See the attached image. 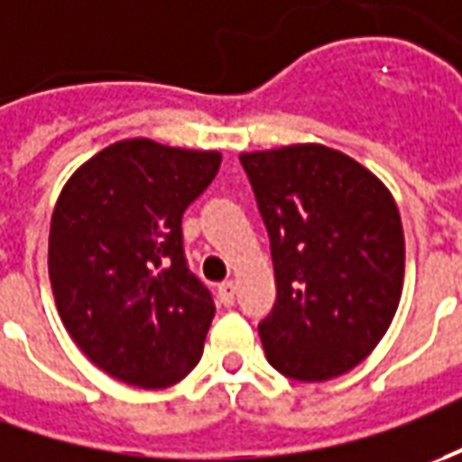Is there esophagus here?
<instances>
[{"mask_svg":"<svg viewBox=\"0 0 462 462\" xmlns=\"http://www.w3.org/2000/svg\"><path fill=\"white\" fill-rule=\"evenodd\" d=\"M235 291H237L235 281H225V283H219V288H217L219 300H222L225 306H232V303H235Z\"/></svg>","mask_w":462,"mask_h":462,"instance_id":"1","label":"esophagus"}]
</instances>
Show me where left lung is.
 Returning a JSON list of instances; mask_svg holds the SVG:
<instances>
[{"instance_id": "8db88e82", "label": "left lung", "mask_w": 462, "mask_h": 462, "mask_svg": "<svg viewBox=\"0 0 462 462\" xmlns=\"http://www.w3.org/2000/svg\"><path fill=\"white\" fill-rule=\"evenodd\" d=\"M271 237L275 306L257 326L268 362L298 382L362 364L404 283V232L384 181L344 152L291 143L240 153Z\"/></svg>"}]
</instances>
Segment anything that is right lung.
Returning a JSON list of instances; mask_svg holds the SVG:
<instances>
[{"label": "right lung", "instance_id": "obj_1", "mask_svg": "<svg viewBox=\"0 0 462 462\" xmlns=\"http://www.w3.org/2000/svg\"><path fill=\"white\" fill-rule=\"evenodd\" d=\"M222 153L124 139L60 191L47 273L62 326L90 362L141 389L181 382L202 359L215 303L187 268L181 215Z\"/></svg>", "mask_w": 462, "mask_h": 462}]
</instances>
